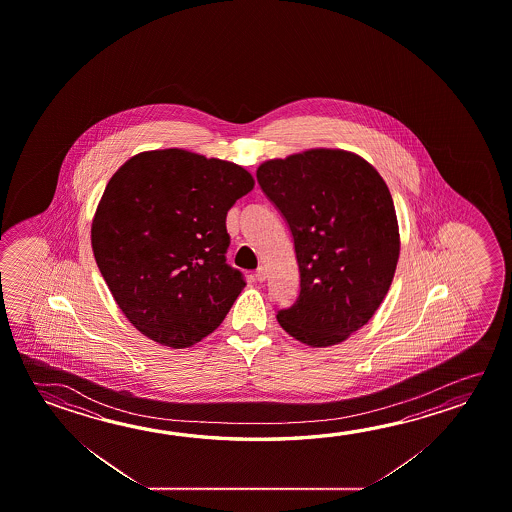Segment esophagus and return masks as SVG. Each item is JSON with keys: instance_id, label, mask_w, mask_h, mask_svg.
<instances>
[{"instance_id": "obj_1", "label": "esophagus", "mask_w": 512, "mask_h": 512, "mask_svg": "<svg viewBox=\"0 0 512 512\" xmlns=\"http://www.w3.org/2000/svg\"><path fill=\"white\" fill-rule=\"evenodd\" d=\"M255 278H257V282H264V280H266V269L260 266V268L255 271Z\"/></svg>"}]
</instances>
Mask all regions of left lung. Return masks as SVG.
I'll use <instances>...</instances> for the list:
<instances>
[{
	"mask_svg": "<svg viewBox=\"0 0 512 512\" xmlns=\"http://www.w3.org/2000/svg\"><path fill=\"white\" fill-rule=\"evenodd\" d=\"M257 180L291 228L300 269L280 327L312 348L343 343L384 302L400 257L384 178L352 151L312 148L262 162Z\"/></svg>",
	"mask_w": 512,
	"mask_h": 512,
	"instance_id": "left-lung-1",
	"label": "left lung"
}]
</instances>
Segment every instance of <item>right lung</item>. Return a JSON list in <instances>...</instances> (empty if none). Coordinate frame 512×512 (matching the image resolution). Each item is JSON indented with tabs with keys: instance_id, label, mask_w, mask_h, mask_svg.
<instances>
[{
	"instance_id": "right-lung-1",
	"label": "right lung",
	"mask_w": 512,
	"mask_h": 512,
	"mask_svg": "<svg viewBox=\"0 0 512 512\" xmlns=\"http://www.w3.org/2000/svg\"><path fill=\"white\" fill-rule=\"evenodd\" d=\"M253 176L234 162L168 148L112 175L91 227L94 259L126 319L169 348L212 334L243 291L225 259L227 214Z\"/></svg>"
}]
</instances>
